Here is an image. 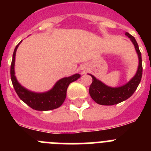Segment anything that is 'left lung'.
Listing matches in <instances>:
<instances>
[{
  "label": "left lung",
  "mask_w": 151,
  "mask_h": 151,
  "mask_svg": "<svg viewBox=\"0 0 151 151\" xmlns=\"http://www.w3.org/2000/svg\"><path fill=\"white\" fill-rule=\"evenodd\" d=\"M125 35L128 36L131 39L138 55L139 63H138L137 73L127 84L118 88L109 87L101 82L100 80L97 79L94 76L90 74L91 76L92 77V83L89 88V94L92 99L98 104L110 106V105L117 104L119 103L127 100L134 94V92L135 91L141 82L142 77V69H143L141 54L135 38L128 32H125Z\"/></svg>",
  "instance_id": "1"
}]
</instances>
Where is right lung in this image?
<instances>
[{
	"label": "right lung",
	"instance_id": "obj_1",
	"mask_svg": "<svg viewBox=\"0 0 151 151\" xmlns=\"http://www.w3.org/2000/svg\"><path fill=\"white\" fill-rule=\"evenodd\" d=\"M21 41L16 46L14 49L11 66H10V77H11L13 88L15 89L17 95L28 106L32 108L33 110L47 111V110H51L60 107L66 99V91L69 85L76 81L81 76L79 74H75L72 76L61 78L58 82H57L53 88L44 93H35L27 90L19 83L15 76V72H14L16 52Z\"/></svg>",
	"mask_w": 151,
	"mask_h": 151
}]
</instances>
